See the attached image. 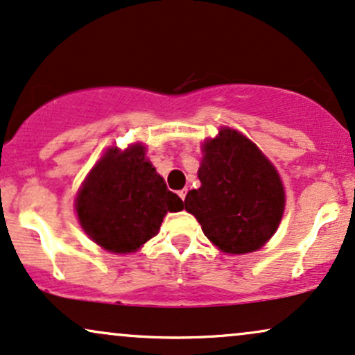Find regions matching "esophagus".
<instances>
[{"instance_id":"obj_1","label":"esophagus","mask_w":355,"mask_h":355,"mask_svg":"<svg viewBox=\"0 0 355 355\" xmlns=\"http://www.w3.org/2000/svg\"><path fill=\"white\" fill-rule=\"evenodd\" d=\"M178 194H179V198H181L182 200H184V199H186V194H187V191H186V189H182V191H179Z\"/></svg>"}]
</instances>
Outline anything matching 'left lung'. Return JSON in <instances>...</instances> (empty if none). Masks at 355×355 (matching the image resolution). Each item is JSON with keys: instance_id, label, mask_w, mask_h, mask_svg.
Returning <instances> with one entry per match:
<instances>
[{"instance_id": "1", "label": "left lung", "mask_w": 355, "mask_h": 355, "mask_svg": "<svg viewBox=\"0 0 355 355\" xmlns=\"http://www.w3.org/2000/svg\"><path fill=\"white\" fill-rule=\"evenodd\" d=\"M199 189L184 205L204 235L224 253L243 255L261 248L277 232L284 211L278 171L247 137L220 128L202 146Z\"/></svg>"}]
</instances>
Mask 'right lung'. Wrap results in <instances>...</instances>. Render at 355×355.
Returning a JSON list of instances; mask_svg holds the SVG:
<instances>
[{
	"label": "right lung",
	"instance_id": "1",
	"mask_svg": "<svg viewBox=\"0 0 355 355\" xmlns=\"http://www.w3.org/2000/svg\"><path fill=\"white\" fill-rule=\"evenodd\" d=\"M143 144L110 148L92 168L76 199L78 222L95 243L131 253L159 232L168 212L184 204L144 157Z\"/></svg>",
	"mask_w": 355,
	"mask_h": 355
}]
</instances>
